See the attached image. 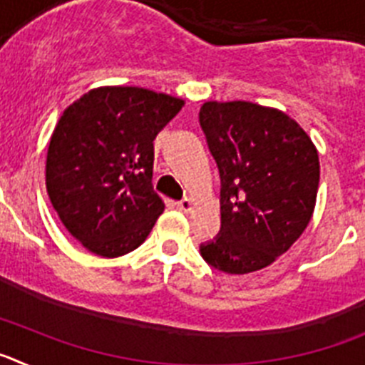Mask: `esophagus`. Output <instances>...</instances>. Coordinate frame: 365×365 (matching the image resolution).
Returning <instances> with one entry per match:
<instances>
[{"instance_id":"obj_1","label":"esophagus","mask_w":365,"mask_h":365,"mask_svg":"<svg viewBox=\"0 0 365 365\" xmlns=\"http://www.w3.org/2000/svg\"><path fill=\"white\" fill-rule=\"evenodd\" d=\"M177 208H179L180 212H192L193 201L190 197H185V199H182V201L177 202Z\"/></svg>"}]
</instances>
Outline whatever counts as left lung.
Masks as SVG:
<instances>
[{
	"mask_svg": "<svg viewBox=\"0 0 365 365\" xmlns=\"http://www.w3.org/2000/svg\"><path fill=\"white\" fill-rule=\"evenodd\" d=\"M199 124L221 177V230L202 259L227 274L265 269L311 221L318 151L289 115L243 100L205 102Z\"/></svg>",
	"mask_w": 365,
	"mask_h": 365,
	"instance_id": "8db88e82",
	"label": "left lung"
}]
</instances>
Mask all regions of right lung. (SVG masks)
<instances>
[{
	"label": "right lung",
	"instance_id": "obj_1",
	"mask_svg": "<svg viewBox=\"0 0 365 365\" xmlns=\"http://www.w3.org/2000/svg\"><path fill=\"white\" fill-rule=\"evenodd\" d=\"M185 102L143 87H96L63 111L51 137L47 193L89 252L118 257L146 241L164 202L153 140Z\"/></svg>",
	"mask_w": 365,
	"mask_h": 365
}]
</instances>
